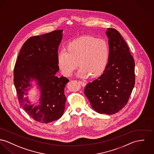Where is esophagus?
Returning a JSON list of instances; mask_svg holds the SVG:
<instances>
[{
  "instance_id": "esophagus-1",
  "label": "esophagus",
  "mask_w": 154,
  "mask_h": 154,
  "mask_svg": "<svg viewBox=\"0 0 154 154\" xmlns=\"http://www.w3.org/2000/svg\"><path fill=\"white\" fill-rule=\"evenodd\" d=\"M79 83L80 84H81L82 85H83V86H85V84H86V83H85V82H82V81H79Z\"/></svg>"
}]
</instances>
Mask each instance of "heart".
Segmentation results:
<instances>
[{
	"label": "heart",
	"instance_id": "1",
	"mask_svg": "<svg viewBox=\"0 0 154 154\" xmlns=\"http://www.w3.org/2000/svg\"><path fill=\"white\" fill-rule=\"evenodd\" d=\"M109 50L106 41L93 37L84 36L70 42L67 50L58 53L60 70L65 76H70L77 66L81 68L77 75L80 77H96L106 67Z\"/></svg>",
	"mask_w": 154,
	"mask_h": 154
}]
</instances>
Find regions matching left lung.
<instances>
[{"label":"left lung","instance_id":"1","mask_svg":"<svg viewBox=\"0 0 154 154\" xmlns=\"http://www.w3.org/2000/svg\"><path fill=\"white\" fill-rule=\"evenodd\" d=\"M109 58L103 74L88 83L84 94L93 109L100 114H114L127 104L135 85V62L119 32L108 28Z\"/></svg>","mask_w":154,"mask_h":154}]
</instances>
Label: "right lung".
<instances>
[{"label": "right lung", "instance_id": "1", "mask_svg": "<svg viewBox=\"0 0 154 154\" xmlns=\"http://www.w3.org/2000/svg\"><path fill=\"white\" fill-rule=\"evenodd\" d=\"M63 30L30 37L20 49L14 69V84L19 101L36 121L48 124L63 115L66 98L64 87L69 80L58 77V49ZM34 86L41 93L33 103L26 95Z\"/></svg>", "mask_w": 154, "mask_h": 154}]
</instances>
